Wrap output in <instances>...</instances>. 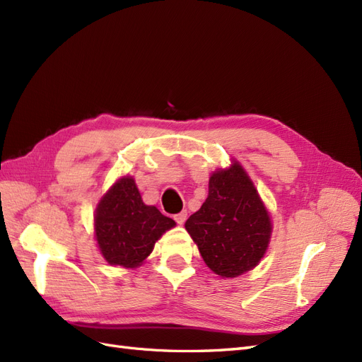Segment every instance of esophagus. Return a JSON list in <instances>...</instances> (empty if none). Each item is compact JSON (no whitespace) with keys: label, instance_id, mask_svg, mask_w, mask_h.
Listing matches in <instances>:
<instances>
[{"label":"esophagus","instance_id":"obj_1","mask_svg":"<svg viewBox=\"0 0 362 362\" xmlns=\"http://www.w3.org/2000/svg\"><path fill=\"white\" fill-rule=\"evenodd\" d=\"M173 218H175V222H177L178 225H182L185 222V218H187V211H181L178 214H175Z\"/></svg>","mask_w":362,"mask_h":362}]
</instances>
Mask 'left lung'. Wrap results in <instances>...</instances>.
I'll list each match as a JSON object with an SVG mask.
<instances>
[{"label":"left lung","instance_id":"8db88e82","mask_svg":"<svg viewBox=\"0 0 362 362\" xmlns=\"http://www.w3.org/2000/svg\"><path fill=\"white\" fill-rule=\"evenodd\" d=\"M185 229L198 245L205 264L222 278L254 269L264 257L272 221L242 164L218 169L208 182V198Z\"/></svg>","mask_w":362,"mask_h":362}]
</instances>
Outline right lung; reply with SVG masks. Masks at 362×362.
<instances>
[{"label": "right lung", "mask_w": 362, "mask_h": 362, "mask_svg": "<svg viewBox=\"0 0 362 362\" xmlns=\"http://www.w3.org/2000/svg\"><path fill=\"white\" fill-rule=\"evenodd\" d=\"M175 221L141 201L134 180H117L95 211V237L108 264L136 269Z\"/></svg>", "instance_id": "obj_1"}]
</instances>
